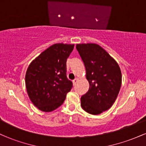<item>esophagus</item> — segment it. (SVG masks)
<instances>
[{"mask_svg": "<svg viewBox=\"0 0 146 146\" xmlns=\"http://www.w3.org/2000/svg\"><path fill=\"white\" fill-rule=\"evenodd\" d=\"M78 78H75L74 80H73V84H76L77 82H78Z\"/></svg>", "mask_w": 146, "mask_h": 146, "instance_id": "esophagus-1", "label": "esophagus"}]
</instances>
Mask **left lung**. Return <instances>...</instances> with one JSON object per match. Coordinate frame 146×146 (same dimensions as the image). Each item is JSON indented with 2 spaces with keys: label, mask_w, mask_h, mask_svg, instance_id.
I'll list each match as a JSON object with an SVG mask.
<instances>
[{
  "label": "left lung",
  "mask_w": 146,
  "mask_h": 146,
  "mask_svg": "<svg viewBox=\"0 0 146 146\" xmlns=\"http://www.w3.org/2000/svg\"><path fill=\"white\" fill-rule=\"evenodd\" d=\"M76 48L89 82V89L81 98V106L87 113L99 115L109 109L116 100L121 85V70L100 45L78 44Z\"/></svg>",
  "instance_id": "obj_1"
}]
</instances>
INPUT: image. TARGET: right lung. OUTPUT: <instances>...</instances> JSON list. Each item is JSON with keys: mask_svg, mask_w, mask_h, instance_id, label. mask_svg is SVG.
Listing matches in <instances>:
<instances>
[{"mask_svg": "<svg viewBox=\"0 0 146 146\" xmlns=\"http://www.w3.org/2000/svg\"><path fill=\"white\" fill-rule=\"evenodd\" d=\"M74 44L58 43L46 48L29 64L25 84L30 100L39 110L51 112L64 102L73 83L66 77V60Z\"/></svg>", "mask_w": 146, "mask_h": 146, "instance_id": "1", "label": "right lung"}]
</instances>
